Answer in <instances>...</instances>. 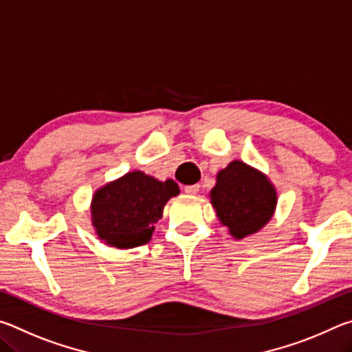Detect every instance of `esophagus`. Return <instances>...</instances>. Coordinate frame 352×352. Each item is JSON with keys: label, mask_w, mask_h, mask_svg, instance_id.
<instances>
[{"label": "esophagus", "mask_w": 352, "mask_h": 352, "mask_svg": "<svg viewBox=\"0 0 352 352\" xmlns=\"http://www.w3.org/2000/svg\"><path fill=\"white\" fill-rule=\"evenodd\" d=\"M200 190V184L195 183V184H189V186H184V192L186 194H197Z\"/></svg>", "instance_id": "1"}]
</instances>
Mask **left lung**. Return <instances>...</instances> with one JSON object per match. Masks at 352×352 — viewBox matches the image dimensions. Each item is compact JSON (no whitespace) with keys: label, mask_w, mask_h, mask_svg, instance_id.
I'll return each instance as SVG.
<instances>
[{"label":"left lung","mask_w":352,"mask_h":352,"mask_svg":"<svg viewBox=\"0 0 352 352\" xmlns=\"http://www.w3.org/2000/svg\"><path fill=\"white\" fill-rule=\"evenodd\" d=\"M211 204L220 222L242 239L269 222L276 206V192L265 175L245 163L233 162L217 174Z\"/></svg>","instance_id":"obj_1"}]
</instances>
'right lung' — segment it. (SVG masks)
I'll return each instance as SVG.
<instances>
[{
    "label": "right lung",
    "instance_id": "add662e5",
    "mask_svg": "<svg viewBox=\"0 0 352 352\" xmlns=\"http://www.w3.org/2000/svg\"><path fill=\"white\" fill-rule=\"evenodd\" d=\"M178 194L174 180L157 178L135 170L105 184L93 197V225L100 239L116 248L144 245L153 234V223L163 208Z\"/></svg>",
    "mask_w": 352,
    "mask_h": 352
}]
</instances>
